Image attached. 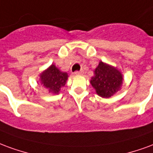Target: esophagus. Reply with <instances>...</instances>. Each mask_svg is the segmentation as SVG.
Masks as SVG:
<instances>
[{"label": "esophagus", "mask_w": 153, "mask_h": 153, "mask_svg": "<svg viewBox=\"0 0 153 153\" xmlns=\"http://www.w3.org/2000/svg\"><path fill=\"white\" fill-rule=\"evenodd\" d=\"M84 73V71L83 70H81V71H76L75 72L76 75H81V74H83Z\"/></svg>", "instance_id": "esophagus-1"}]
</instances>
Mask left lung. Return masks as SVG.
<instances>
[{"label": "left lung", "mask_w": 153, "mask_h": 153, "mask_svg": "<svg viewBox=\"0 0 153 153\" xmlns=\"http://www.w3.org/2000/svg\"><path fill=\"white\" fill-rule=\"evenodd\" d=\"M122 80V75L117 69L100 62L94 70L90 83L100 96L109 98L120 90Z\"/></svg>", "instance_id": "8db88e82"}]
</instances>
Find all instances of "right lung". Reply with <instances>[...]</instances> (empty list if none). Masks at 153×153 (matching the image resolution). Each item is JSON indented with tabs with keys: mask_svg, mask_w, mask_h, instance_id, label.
<instances>
[{
	"mask_svg": "<svg viewBox=\"0 0 153 153\" xmlns=\"http://www.w3.org/2000/svg\"><path fill=\"white\" fill-rule=\"evenodd\" d=\"M68 75L67 72L59 71L55 66L52 65L41 74V83L47 88L50 93L58 94L61 87L64 86Z\"/></svg>",
	"mask_w": 153,
	"mask_h": 153,
	"instance_id": "1",
	"label": "right lung"
}]
</instances>
